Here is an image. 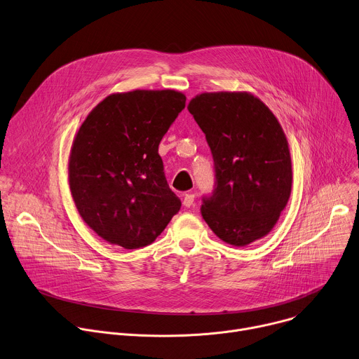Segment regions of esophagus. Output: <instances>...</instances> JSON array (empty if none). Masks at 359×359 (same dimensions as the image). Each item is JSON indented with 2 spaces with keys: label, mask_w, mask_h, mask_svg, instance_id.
Segmentation results:
<instances>
[{
  "label": "esophagus",
  "mask_w": 359,
  "mask_h": 359,
  "mask_svg": "<svg viewBox=\"0 0 359 359\" xmlns=\"http://www.w3.org/2000/svg\"><path fill=\"white\" fill-rule=\"evenodd\" d=\"M194 201H195V195L194 194H185L184 199H182V203H184V206L189 208V206L194 205Z\"/></svg>",
  "instance_id": "34e87169"
}]
</instances>
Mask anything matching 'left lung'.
<instances>
[{
    "label": "left lung",
    "instance_id": "8db88e82",
    "mask_svg": "<svg viewBox=\"0 0 359 359\" xmlns=\"http://www.w3.org/2000/svg\"><path fill=\"white\" fill-rule=\"evenodd\" d=\"M188 110L213 157L215 188L202 198V218L229 245L262 239L292 192L290 150L280 123L248 92L201 93Z\"/></svg>",
    "mask_w": 359,
    "mask_h": 359
}]
</instances>
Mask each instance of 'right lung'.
Listing matches in <instances>:
<instances>
[{
    "mask_svg": "<svg viewBox=\"0 0 359 359\" xmlns=\"http://www.w3.org/2000/svg\"><path fill=\"white\" fill-rule=\"evenodd\" d=\"M175 90L113 93L82 123L69 157V187L82 219L124 249L153 243L181 208L160 141L185 107Z\"/></svg>",
    "mask_w": 359,
    "mask_h": 359,
    "instance_id": "1",
    "label": "right lung"
}]
</instances>
